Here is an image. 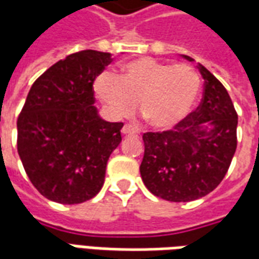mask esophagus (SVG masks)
I'll return each mask as SVG.
<instances>
[{
  "label": "esophagus",
  "mask_w": 259,
  "mask_h": 259,
  "mask_svg": "<svg viewBox=\"0 0 259 259\" xmlns=\"http://www.w3.org/2000/svg\"><path fill=\"white\" fill-rule=\"evenodd\" d=\"M122 133H123L124 136H133L137 133V130H136L135 127H132L130 124H124L123 127H122Z\"/></svg>",
  "instance_id": "1"
}]
</instances>
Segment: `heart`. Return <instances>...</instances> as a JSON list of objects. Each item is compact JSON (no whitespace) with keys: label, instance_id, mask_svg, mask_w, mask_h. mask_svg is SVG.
<instances>
[{"label":"heart","instance_id":"1","mask_svg":"<svg viewBox=\"0 0 259 259\" xmlns=\"http://www.w3.org/2000/svg\"><path fill=\"white\" fill-rule=\"evenodd\" d=\"M96 93L116 118L137 108L154 129H170L191 112L201 79L189 65H172L137 58L120 66L116 77L104 72L96 80Z\"/></svg>","mask_w":259,"mask_h":259}]
</instances>
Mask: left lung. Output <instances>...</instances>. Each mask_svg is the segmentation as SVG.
<instances>
[{
  "mask_svg": "<svg viewBox=\"0 0 259 259\" xmlns=\"http://www.w3.org/2000/svg\"><path fill=\"white\" fill-rule=\"evenodd\" d=\"M198 70L205 81L197 109L172 129L143 135L141 179L162 200L187 202L209 194L223 180L236 152L237 112L233 102L208 69L198 65Z\"/></svg>",
  "mask_w": 259,
  "mask_h": 259,
  "instance_id": "obj_1",
  "label": "left lung"
}]
</instances>
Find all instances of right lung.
Here are the masks:
<instances>
[{"instance_id":"1","label":"right lung","mask_w":259,"mask_h":259,"mask_svg":"<svg viewBox=\"0 0 259 259\" xmlns=\"http://www.w3.org/2000/svg\"><path fill=\"white\" fill-rule=\"evenodd\" d=\"M111 54L84 50L48 68L33 83L18 118V152L31 185L59 204H80L101 190L122 122L94 107L93 83Z\"/></svg>"}]
</instances>
